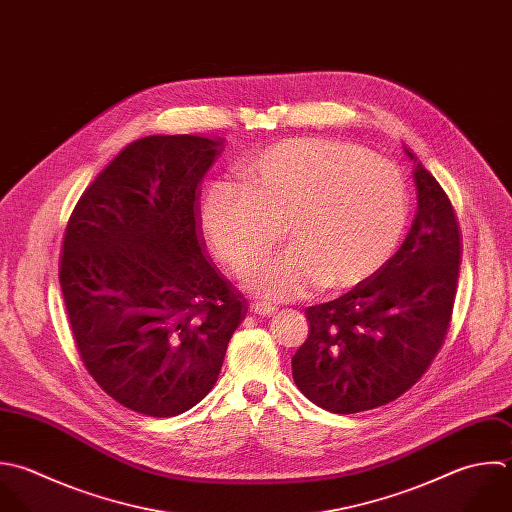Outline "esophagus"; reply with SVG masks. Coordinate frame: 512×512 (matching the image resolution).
Wrapping results in <instances>:
<instances>
[{
	"instance_id": "esophagus-1",
	"label": "esophagus",
	"mask_w": 512,
	"mask_h": 512,
	"mask_svg": "<svg viewBox=\"0 0 512 512\" xmlns=\"http://www.w3.org/2000/svg\"><path fill=\"white\" fill-rule=\"evenodd\" d=\"M251 311H253L255 315L269 317V315H273V313L277 311V307H275V305H271V303H261V301H257V303H253V305H251Z\"/></svg>"
}]
</instances>
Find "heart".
Listing matches in <instances>:
<instances>
[{
  "mask_svg": "<svg viewBox=\"0 0 512 512\" xmlns=\"http://www.w3.org/2000/svg\"><path fill=\"white\" fill-rule=\"evenodd\" d=\"M243 183L211 185L201 225L237 271L263 257L285 229L291 245L245 275L247 289L271 301L363 283L395 253L409 219L403 171L345 141L275 143L245 165Z\"/></svg>",
  "mask_w": 512,
  "mask_h": 512,
  "instance_id": "obj_1",
  "label": "heart"
}]
</instances>
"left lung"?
<instances>
[{"instance_id": "1", "label": "left lung", "mask_w": 512, "mask_h": 512, "mask_svg": "<svg viewBox=\"0 0 512 512\" xmlns=\"http://www.w3.org/2000/svg\"><path fill=\"white\" fill-rule=\"evenodd\" d=\"M413 159L417 215L399 251L343 297L309 307V337L291 359L299 391L351 415L407 393L441 351L455 305L463 239L439 181Z\"/></svg>"}]
</instances>
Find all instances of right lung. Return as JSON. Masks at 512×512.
Listing matches in <instances>:
<instances>
[{"label":"right lung","instance_id":"right-lung-1","mask_svg":"<svg viewBox=\"0 0 512 512\" xmlns=\"http://www.w3.org/2000/svg\"><path fill=\"white\" fill-rule=\"evenodd\" d=\"M221 137L149 135L83 191L59 285L79 357L123 407L175 417L215 385L247 301L205 257L199 185Z\"/></svg>","mask_w":512,"mask_h":512}]
</instances>
